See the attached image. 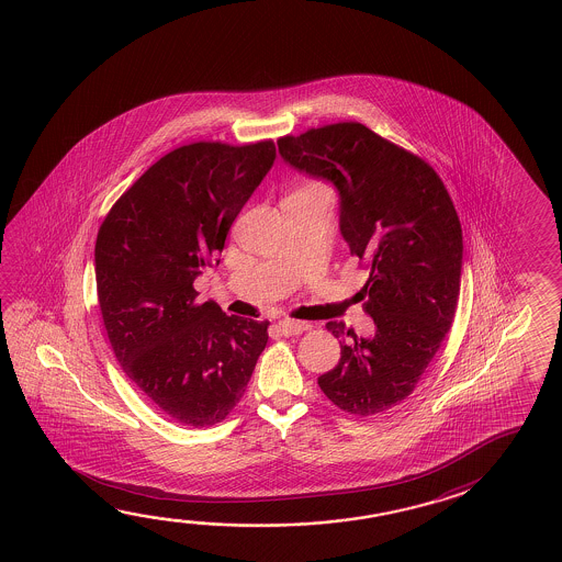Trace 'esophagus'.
I'll list each match as a JSON object with an SVG mask.
<instances>
[{
	"mask_svg": "<svg viewBox=\"0 0 562 562\" xmlns=\"http://www.w3.org/2000/svg\"><path fill=\"white\" fill-rule=\"evenodd\" d=\"M278 328H280V333L284 334V336H294V334H302L310 330L308 322H300V321H280L278 322Z\"/></svg>",
	"mask_w": 562,
	"mask_h": 562,
	"instance_id": "obj_1",
	"label": "esophagus"
}]
</instances>
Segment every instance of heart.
I'll use <instances>...</instances> for the list:
<instances>
[{
    "label": "heart",
    "mask_w": 562,
    "mask_h": 562,
    "mask_svg": "<svg viewBox=\"0 0 562 562\" xmlns=\"http://www.w3.org/2000/svg\"><path fill=\"white\" fill-rule=\"evenodd\" d=\"M308 186H316V183H308ZM316 188H321V186H316Z\"/></svg>",
    "instance_id": "b5f03b06"
}]
</instances>
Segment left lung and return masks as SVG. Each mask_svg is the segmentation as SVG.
Instances as JSON below:
<instances>
[{"label": "left lung", "instance_id": "obj_1", "mask_svg": "<svg viewBox=\"0 0 562 562\" xmlns=\"http://www.w3.org/2000/svg\"><path fill=\"white\" fill-rule=\"evenodd\" d=\"M300 172L328 180L340 194V232L368 266L360 290L374 336L344 322L326 328L340 342L338 364L318 386L356 416L386 413L408 398L454 321L462 270V228L430 164L358 122L312 127L278 139Z\"/></svg>", "mask_w": 562, "mask_h": 562}]
</instances>
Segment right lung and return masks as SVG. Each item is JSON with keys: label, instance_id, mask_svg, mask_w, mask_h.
I'll list each match as a JSON object with an SVG mask.
<instances>
[{"label": "right lung", "instance_id": "add662e5", "mask_svg": "<svg viewBox=\"0 0 562 562\" xmlns=\"http://www.w3.org/2000/svg\"><path fill=\"white\" fill-rule=\"evenodd\" d=\"M276 160L272 139L194 142L120 195L95 240L103 326L127 379L168 418L204 428L240 402L270 322L198 304L194 280Z\"/></svg>", "mask_w": 562, "mask_h": 562}]
</instances>
